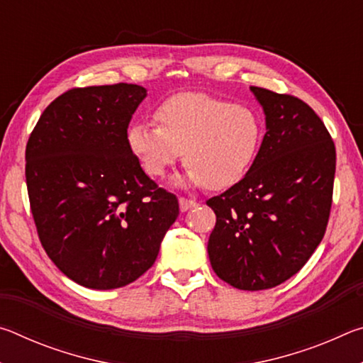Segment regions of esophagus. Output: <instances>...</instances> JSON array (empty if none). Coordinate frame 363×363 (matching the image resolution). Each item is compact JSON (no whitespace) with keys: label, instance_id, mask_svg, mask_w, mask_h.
Here are the masks:
<instances>
[{"label":"esophagus","instance_id":"obj_1","mask_svg":"<svg viewBox=\"0 0 363 363\" xmlns=\"http://www.w3.org/2000/svg\"><path fill=\"white\" fill-rule=\"evenodd\" d=\"M196 201L195 200H190V199H184V196H181L179 199V208L181 211H189L192 210V208H195Z\"/></svg>","mask_w":363,"mask_h":363}]
</instances>
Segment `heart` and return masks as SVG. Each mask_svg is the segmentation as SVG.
<instances>
[{"label": "heart", "instance_id": "b5f03b06", "mask_svg": "<svg viewBox=\"0 0 363 363\" xmlns=\"http://www.w3.org/2000/svg\"><path fill=\"white\" fill-rule=\"evenodd\" d=\"M157 125L134 121L126 143L145 174L163 177L179 162L189 168L190 186L223 190L235 186L253 168L261 150V116L205 93H181L155 110Z\"/></svg>", "mask_w": 363, "mask_h": 363}]
</instances>
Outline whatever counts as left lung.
<instances>
[{
	"mask_svg": "<svg viewBox=\"0 0 363 363\" xmlns=\"http://www.w3.org/2000/svg\"><path fill=\"white\" fill-rule=\"evenodd\" d=\"M266 115L250 173L206 201L216 214L211 267L238 290H267L299 272L327 230L336 169L335 143L306 102L251 86Z\"/></svg>",
	"mask_w": 363,
	"mask_h": 363,
	"instance_id": "1",
	"label": "left lung"
}]
</instances>
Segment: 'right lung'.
I'll return each instance as SVG.
<instances>
[{
	"label": "right lung",
	"instance_id": "1",
	"mask_svg": "<svg viewBox=\"0 0 363 363\" xmlns=\"http://www.w3.org/2000/svg\"><path fill=\"white\" fill-rule=\"evenodd\" d=\"M139 84L73 88L41 113L26 149L30 208L60 272L93 290L138 280L179 214L126 143Z\"/></svg>",
	"mask_w": 363,
	"mask_h": 363
}]
</instances>
